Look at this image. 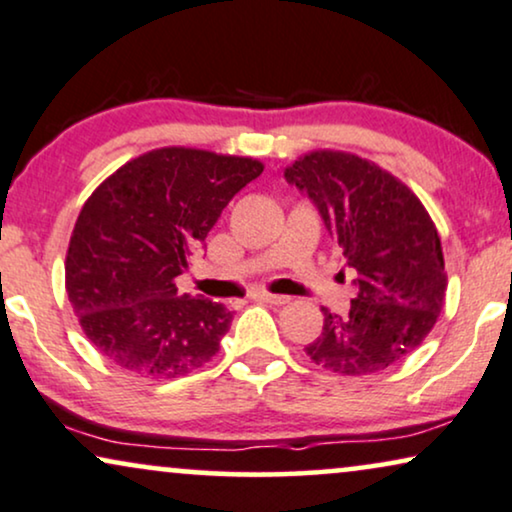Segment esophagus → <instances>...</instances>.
Masks as SVG:
<instances>
[{
    "label": "esophagus",
    "instance_id": "1",
    "mask_svg": "<svg viewBox=\"0 0 512 512\" xmlns=\"http://www.w3.org/2000/svg\"><path fill=\"white\" fill-rule=\"evenodd\" d=\"M250 297H252V300H260V302H267V304H288L290 302V297L267 293V290H252Z\"/></svg>",
    "mask_w": 512,
    "mask_h": 512
}]
</instances>
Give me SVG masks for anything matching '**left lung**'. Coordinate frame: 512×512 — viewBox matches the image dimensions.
<instances>
[{"instance_id": "8db88e82", "label": "left lung", "mask_w": 512, "mask_h": 512, "mask_svg": "<svg viewBox=\"0 0 512 512\" xmlns=\"http://www.w3.org/2000/svg\"><path fill=\"white\" fill-rule=\"evenodd\" d=\"M307 193L357 271L347 316L323 312V331L304 347L316 366L340 375H373L428 338L446 297L437 226L404 181L357 153L319 148L283 170Z\"/></svg>"}]
</instances>
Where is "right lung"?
I'll return each mask as SVG.
<instances>
[{
    "mask_svg": "<svg viewBox=\"0 0 512 512\" xmlns=\"http://www.w3.org/2000/svg\"><path fill=\"white\" fill-rule=\"evenodd\" d=\"M245 155L165 146L141 153L82 205L66 255V293L84 335L122 371L172 380L219 352L224 304L181 295L177 276L231 198L262 174Z\"/></svg>",
    "mask_w": 512,
    "mask_h": 512,
    "instance_id": "obj_1",
    "label": "right lung"
}]
</instances>
